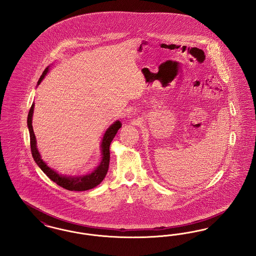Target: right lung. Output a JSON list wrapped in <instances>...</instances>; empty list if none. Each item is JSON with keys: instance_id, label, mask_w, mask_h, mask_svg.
Instances as JSON below:
<instances>
[{"instance_id": "obj_1", "label": "right lung", "mask_w": 256, "mask_h": 256, "mask_svg": "<svg viewBox=\"0 0 256 256\" xmlns=\"http://www.w3.org/2000/svg\"><path fill=\"white\" fill-rule=\"evenodd\" d=\"M48 71H49V67L46 68L45 71L41 74L37 84H40V82H42L44 76L48 73ZM34 108V104H32V108L28 111V132H30V137L32 154V158L34 159V161L36 162L37 165L47 174V176L49 178L50 180L61 186L62 188L67 189L69 191H86V190H89V189L96 187L97 185L102 182L104 180V178H106L108 170V167H110V144L117 134V132L119 130V128L122 126V122L120 121H116L114 124H112L104 135L102 145H100L102 158V161H100V165L95 170H93L91 174H88L86 176H67L58 174L56 170L48 167L47 164L41 159V156L37 150L36 138L34 128H32Z\"/></svg>"}]
</instances>
